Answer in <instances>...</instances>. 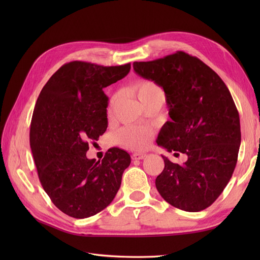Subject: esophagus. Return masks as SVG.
I'll use <instances>...</instances> for the list:
<instances>
[{
	"label": "esophagus",
	"mask_w": 260,
	"mask_h": 260,
	"mask_svg": "<svg viewBox=\"0 0 260 260\" xmlns=\"http://www.w3.org/2000/svg\"><path fill=\"white\" fill-rule=\"evenodd\" d=\"M147 155L145 154V153H136V154H133L132 155V159L133 160H140V159H144L145 157H146Z\"/></svg>",
	"instance_id": "1"
}]
</instances>
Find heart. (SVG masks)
Here are the masks:
<instances>
[{
  "mask_svg": "<svg viewBox=\"0 0 260 260\" xmlns=\"http://www.w3.org/2000/svg\"><path fill=\"white\" fill-rule=\"evenodd\" d=\"M127 91L132 93L142 105L151 101H162L164 102V92L160 86L156 82L148 79H139L131 82L127 86ZM121 98L120 93H115L109 101L107 113L108 116L112 117L114 115L115 109L119 103ZM119 142L124 147L135 149V151H141L146 148L152 140V132L146 128L138 127V125H128L122 128L118 133Z\"/></svg>",
  "mask_w": 260,
  "mask_h": 260,
  "instance_id": "b5f03b06",
  "label": "heart"
}]
</instances>
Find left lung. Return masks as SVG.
<instances>
[{"label": "left lung", "mask_w": 260, "mask_h": 260, "mask_svg": "<svg viewBox=\"0 0 260 260\" xmlns=\"http://www.w3.org/2000/svg\"><path fill=\"white\" fill-rule=\"evenodd\" d=\"M133 68L166 94L171 120L164 124L157 144L187 155L183 165L162 156L157 191L179 209L209 207L230 181L241 144L240 116L229 89L205 62L182 51L135 61Z\"/></svg>", "instance_id": "1"}]
</instances>
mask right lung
Wrapping results in <instances>:
<instances>
[{"label":"right lung","mask_w":260,"mask_h":260,"mask_svg":"<svg viewBox=\"0 0 260 260\" xmlns=\"http://www.w3.org/2000/svg\"><path fill=\"white\" fill-rule=\"evenodd\" d=\"M131 65L102 66L74 60L62 65L40 92L30 123V147L39 180L64 214L83 219L112 203L131 162L120 148L102 160L88 159L89 142L107 128L106 86L122 79Z\"/></svg>","instance_id":"add662e5"}]
</instances>
